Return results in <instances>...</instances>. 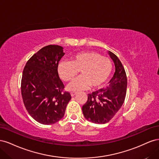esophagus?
<instances>
[{"label":"esophagus","mask_w":159,"mask_h":159,"mask_svg":"<svg viewBox=\"0 0 159 159\" xmlns=\"http://www.w3.org/2000/svg\"><path fill=\"white\" fill-rule=\"evenodd\" d=\"M71 97H74V95H75L76 94H77V93L76 92H71Z\"/></svg>","instance_id":"34e87169"}]
</instances>
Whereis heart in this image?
I'll list each match as a JSON object with an SVG mask.
<instances>
[{"label":"heart","mask_w":159,"mask_h":159,"mask_svg":"<svg viewBox=\"0 0 159 159\" xmlns=\"http://www.w3.org/2000/svg\"><path fill=\"white\" fill-rule=\"evenodd\" d=\"M112 62L108 57L93 51L83 52L75 55L72 61L62 60L57 67L61 79L68 81L80 70L81 75L68 85V89L78 91L88 88H99L105 84L112 72Z\"/></svg>","instance_id":"obj_1"}]
</instances>
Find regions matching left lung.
<instances>
[{
	"label": "left lung",
	"mask_w": 159,
	"mask_h": 159,
	"mask_svg": "<svg viewBox=\"0 0 159 159\" xmlns=\"http://www.w3.org/2000/svg\"><path fill=\"white\" fill-rule=\"evenodd\" d=\"M115 64V71L106 88L88 94V101L82 107L85 118L98 124L109 122L121 107L125 99L127 79L125 71L118 57L109 51Z\"/></svg>",
	"instance_id": "left-lung-1"
}]
</instances>
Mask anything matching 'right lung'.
Returning <instances> with one entry per match:
<instances>
[{
  "mask_svg": "<svg viewBox=\"0 0 159 159\" xmlns=\"http://www.w3.org/2000/svg\"><path fill=\"white\" fill-rule=\"evenodd\" d=\"M63 48L48 45L26 62L21 80L24 104L30 116L43 125H52L63 118L71 97L63 91L64 85L57 72Z\"/></svg>",
  "mask_w": 159,
  "mask_h": 159,
  "instance_id": "1",
  "label": "right lung"
}]
</instances>
